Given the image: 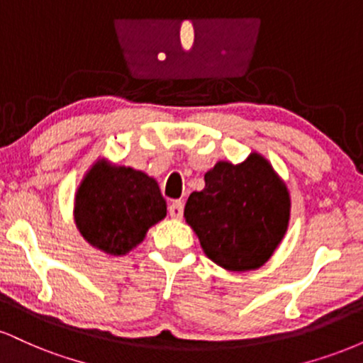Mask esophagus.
I'll list each match as a JSON object with an SVG mask.
<instances>
[{
    "label": "esophagus",
    "instance_id": "34e87169",
    "mask_svg": "<svg viewBox=\"0 0 363 363\" xmlns=\"http://www.w3.org/2000/svg\"><path fill=\"white\" fill-rule=\"evenodd\" d=\"M182 213H184V205H182V201H172V203H170V205H169V215L172 216V218L181 220Z\"/></svg>",
    "mask_w": 363,
    "mask_h": 363
}]
</instances>
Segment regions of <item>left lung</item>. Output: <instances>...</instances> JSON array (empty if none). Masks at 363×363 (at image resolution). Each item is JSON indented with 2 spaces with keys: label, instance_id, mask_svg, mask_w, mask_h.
<instances>
[{
  "label": "left lung",
  "instance_id": "1",
  "mask_svg": "<svg viewBox=\"0 0 363 363\" xmlns=\"http://www.w3.org/2000/svg\"><path fill=\"white\" fill-rule=\"evenodd\" d=\"M184 218L211 261L249 272L264 264L285 235L289 189L259 153L239 165L218 162L205 174V189L187 198Z\"/></svg>",
  "mask_w": 363,
  "mask_h": 363
}]
</instances>
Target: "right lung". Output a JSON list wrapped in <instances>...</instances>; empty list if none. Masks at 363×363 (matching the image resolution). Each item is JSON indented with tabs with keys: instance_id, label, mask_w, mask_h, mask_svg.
<instances>
[{
	"instance_id": "add662e5",
	"label": "right lung",
	"mask_w": 363,
	"mask_h": 363,
	"mask_svg": "<svg viewBox=\"0 0 363 363\" xmlns=\"http://www.w3.org/2000/svg\"><path fill=\"white\" fill-rule=\"evenodd\" d=\"M165 215L167 205L155 179L107 162L86 172L74 199V222L83 239L111 256L136 247Z\"/></svg>"
}]
</instances>
